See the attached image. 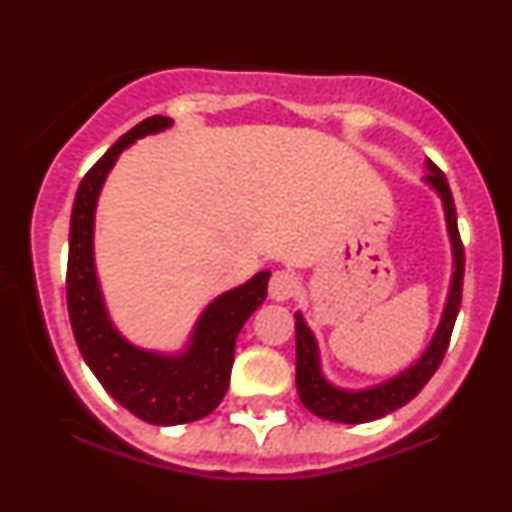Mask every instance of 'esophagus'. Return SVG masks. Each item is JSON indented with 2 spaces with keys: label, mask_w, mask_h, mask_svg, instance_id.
<instances>
[{
  "label": "esophagus",
  "mask_w": 512,
  "mask_h": 512,
  "mask_svg": "<svg viewBox=\"0 0 512 512\" xmlns=\"http://www.w3.org/2000/svg\"><path fill=\"white\" fill-rule=\"evenodd\" d=\"M298 289H301V281L289 269H276L272 279H269V298L276 303L289 301V298L296 296Z\"/></svg>",
  "instance_id": "34e87169"
}]
</instances>
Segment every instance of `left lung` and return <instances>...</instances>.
<instances>
[{"instance_id":"left-lung-1","label":"left lung","mask_w":512,"mask_h":512,"mask_svg":"<svg viewBox=\"0 0 512 512\" xmlns=\"http://www.w3.org/2000/svg\"><path fill=\"white\" fill-rule=\"evenodd\" d=\"M424 182L436 192L440 204H443L445 214V228H448L450 238V252H452V274H450V289L448 298H445L443 315L433 332L431 342L421 351V356L407 368L399 370L397 375L375 383L368 387H339L334 385L322 370L320 346H317L315 332L310 330L308 322L301 310L296 313V390L301 397L303 407L313 411L315 416L327 421H337V424H368V421L383 419V416L392 414V411L404 407L411 402L424 385L436 373L440 361H443L445 351H448V342L452 327H455L457 313H460L462 301V276H464V248L460 243V233H457V214L455 204H452V195L445 175L426 161Z\"/></svg>"}]
</instances>
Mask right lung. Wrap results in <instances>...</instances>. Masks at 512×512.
<instances>
[{
  "mask_svg": "<svg viewBox=\"0 0 512 512\" xmlns=\"http://www.w3.org/2000/svg\"><path fill=\"white\" fill-rule=\"evenodd\" d=\"M173 120L154 115L122 134L81 180L69 223L67 308L76 346L86 366L117 404L156 426L204 419L219 407L231 383L236 337L267 298L272 272L223 291L197 317L180 351L142 349L115 327L96 272V207L110 170L125 149L149 134L166 132Z\"/></svg>",
  "mask_w": 512,
  "mask_h": 512,
  "instance_id": "1",
  "label": "right lung"
}]
</instances>
